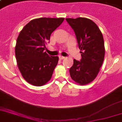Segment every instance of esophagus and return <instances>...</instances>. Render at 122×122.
I'll return each instance as SVG.
<instances>
[{"instance_id":"obj_1","label":"esophagus","mask_w":122,"mask_h":122,"mask_svg":"<svg viewBox=\"0 0 122 122\" xmlns=\"http://www.w3.org/2000/svg\"><path fill=\"white\" fill-rule=\"evenodd\" d=\"M59 59H61V60H63V59H65V57H64V56H59Z\"/></svg>"}]
</instances>
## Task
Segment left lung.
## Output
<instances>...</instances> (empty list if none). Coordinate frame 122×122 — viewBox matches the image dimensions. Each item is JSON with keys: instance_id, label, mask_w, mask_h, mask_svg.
Returning <instances> with one entry per match:
<instances>
[{"instance_id": "1", "label": "left lung", "mask_w": 122, "mask_h": 122, "mask_svg": "<svg viewBox=\"0 0 122 122\" xmlns=\"http://www.w3.org/2000/svg\"><path fill=\"white\" fill-rule=\"evenodd\" d=\"M74 30L81 59L73 60L70 69L71 78L79 85H86L94 80L104 61L105 48L102 34L94 22L88 18H66Z\"/></svg>"}]
</instances>
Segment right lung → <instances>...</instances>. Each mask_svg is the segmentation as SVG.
<instances>
[{"mask_svg": "<svg viewBox=\"0 0 122 122\" xmlns=\"http://www.w3.org/2000/svg\"><path fill=\"white\" fill-rule=\"evenodd\" d=\"M65 18L34 19L20 31L15 47L18 68L26 81L35 86L45 85L51 80L58 63L57 56H49L46 44L51 33Z\"/></svg>", "mask_w": 122, "mask_h": 122, "instance_id": "add662e5", "label": "right lung"}]
</instances>
